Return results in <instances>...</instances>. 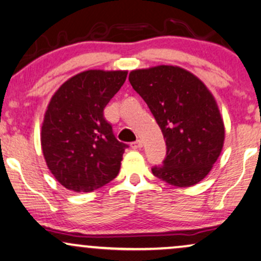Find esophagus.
Here are the masks:
<instances>
[{
  "label": "esophagus",
  "instance_id": "esophagus-1",
  "mask_svg": "<svg viewBox=\"0 0 261 261\" xmlns=\"http://www.w3.org/2000/svg\"><path fill=\"white\" fill-rule=\"evenodd\" d=\"M130 146H132V149L139 150V149H141V147H143V143H141L140 140H137V141H134V143H132Z\"/></svg>",
  "mask_w": 261,
  "mask_h": 261
}]
</instances>
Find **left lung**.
<instances>
[{"instance_id": "8db88e82", "label": "left lung", "mask_w": 261, "mask_h": 261, "mask_svg": "<svg viewBox=\"0 0 261 261\" xmlns=\"http://www.w3.org/2000/svg\"><path fill=\"white\" fill-rule=\"evenodd\" d=\"M129 82L144 99L167 145L157 178L178 188L196 185L220 156L225 127L212 92L197 76L180 66L133 70Z\"/></svg>"}]
</instances>
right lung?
Returning a JSON list of instances; mask_svg holds the SVG:
<instances>
[{
  "instance_id": "add662e5",
  "label": "right lung",
  "mask_w": 261,
  "mask_h": 261,
  "mask_svg": "<svg viewBox=\"0 0 261 261\" xmlns=\"http://www.w3.org/2000/svg\"><path fill=\"white\" fill-rule=\"evenodd\" d=\"M128 71L87 70L63 83L50 98L41 128L48 169L64 188L92 192L117 176L127 145L105 121L104 109Z\"/></svg>"
}]
</instances>
